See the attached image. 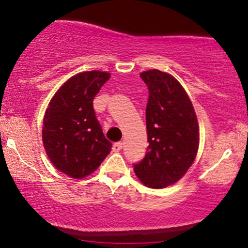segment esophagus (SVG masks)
Wrapping results in <instances>:
<instances>
[{"label": "esophagus", "instance_id": "1", "mask_svg": "<svg viewBox=\"0 0 248 248\" xmlns=\"http://www.w3.org/2000/svg\"><path fill=\"white\" fill-rule=\"evenodd\" d=\"M122 146H124V143H122L121 141L115 142V143L113 144V150H114V152H120L122 149Z\"/></svg>", "mask_w": 248, "mask_h": 248}]
</instances>
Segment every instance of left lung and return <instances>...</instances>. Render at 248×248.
<instances>
[{"label": "left lung", "mask_w": 248, "mask_h": 248, "mask_svg": "<svg viewBox=\"0 0 248 248\" xmlns=\"http://www.w3.org/2000/svg\"><path fill=\"white\" fill-rule=\"evenodd\" d=\"M148 96L146 124L148 143L143 160L134 171L144 186L161 189L176 183L191 167L197 155V116L182 85L158 70L142 72Z\"/></svg>", "instance_id": "1"}]
</instances>
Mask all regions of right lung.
Returning <instances> with one entry per match:
<instances>
[{"mask_svg":"<svg viewBox=\"0 0 248 248\" xmlns=\"http://www.w3.org/2000/svg\"><path fill=\"white\" fill-rule=\"evenodd\" d=\"M110 78L107 72L79 73L59 88L44 115L43 143L57 169L73 178L92 173L110 153L93 99Z\"/></svg>","mask_w":248,"mask_h":248,"instance_id":"right-lung-1","label":"right lung"}]
</instances>
